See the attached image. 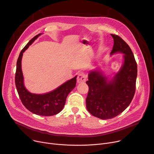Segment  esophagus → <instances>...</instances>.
Segmentation results:
<instances>
[{
  "label": "esophagus",
  "instance_id": "1",
  "mask_svg": "<svg viewBox=\"0 0 154 154\" xmlns=\"http://www.w3.org/2000/svg\"><path fill=\"white\" fill-rule=\"evenodd\" d=\"M86 76L85 75V74L83 72L79 73V74L78 75L77 78V83H84L86 82Z\"/></svg>",
  "mask_w": 154,
  "mask_h": 154
}]
</instances>
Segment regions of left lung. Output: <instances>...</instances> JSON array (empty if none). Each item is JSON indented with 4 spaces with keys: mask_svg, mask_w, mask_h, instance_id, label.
I'll return each instance as SVG.
<instances>
[{
    "mask_svg": "<svg viewBox=\"0 0 154 154\" xmlns=\"http://www.w3.org/2000/svg\"><path fill=\"white\" fill-rule=\"evenodd\" d=\"M111 36L114 39L111 55L124 54L121 68L111 80L101 71H91L86 82L89 87L86 108L92 115L102 119L113 118L124 112L132 100L136 89L137 64L134 54L121 37Z\"/></svg>",
    "mask_w": 154,
    "mask_h": 154,
    "instance_id": "1",
    "label": "left lung"
}]
</instances>
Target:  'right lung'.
<instances>
[{
	"instance_id": "add662e5",
	"label": "right lung",
	"mask_w": 154,
	"mask_h": 154,
	"mask_svg": "<svg viewBox=\"0 0 154 154\" xmlns=\"http://www.w3.org/2000/svg\"><path fill=\"white\" fill-rule=\"evenodd\" d=\"M40 35L41 33L33 37L21 51L16 63L15 84L20 100L27 109L38 115L49 116L57 115L62 110L68 95L75 86L77 76L48 93L36 94L28 91L24 85V77L21 69L22 57L25 51Z\"/></svg>"
}]
</instances>
